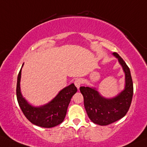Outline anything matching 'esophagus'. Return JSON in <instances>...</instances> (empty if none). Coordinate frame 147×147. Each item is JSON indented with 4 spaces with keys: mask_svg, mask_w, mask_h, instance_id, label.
<instances>
[{
    "mask_svg": "<svg viewBox=\"0 0 147 147\" xmlns=\"http://www.w3.org/2000/svg\"><path fill=\"white\" fill-rule=\"evenodd\" d=\"M74 83H75V85L76 86V87L79 89H80V86H81L82 83V81L81 79H76V80H75V82H74Z\"/></svg>",
    "mask_w": 147,
    "mask_h": 147,
    "instance_id": "1",
    "label": "esophagus"
}]
</instances>
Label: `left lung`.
<instances>
[{"label":"left lung","instance_id":"obj_1","mask_svg":"<svg viewBox=\"0 0 147 147\" xmlns=\"http://www.w3.org/2000/svg\"><path fill=\"white\" fill-rule=\"evenodd\" d=\"M118 59L125 74V89L111 98L102 96L95 88L80 86L84 97V105L89 119L99 125H108L126 115L130 107L133 96V82L130 70L125 62L117 53H113Z\"/></svg>","mask_w":147,"mask_h":147}]
</instances>
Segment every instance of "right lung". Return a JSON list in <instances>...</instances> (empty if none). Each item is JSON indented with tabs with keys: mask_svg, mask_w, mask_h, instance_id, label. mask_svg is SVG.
<instances>
[{
	"mask_svg": "<svg viewBox=\"0 0 147 147\" xmlns=\"http://www.w3.org/2000/svg\"><path fill=\"white\" fill-rule=\"evenodd\" d=\"M22 67L18 74L16 94L20 107L26 118L32 124L46 128L53 127L63 123L71 98L78 91L75 84H71L70 85L62 89L58 95L47 104L39 107H34L29 104L21 94Z\"/></svg>",
	"mask_w": 147,
	"mask_h": 147,
	"instance_id": "1",
	"label": "right lung"
}]
</instances>
